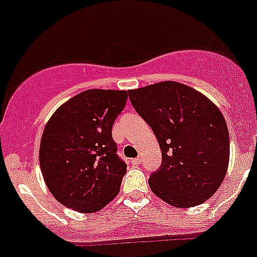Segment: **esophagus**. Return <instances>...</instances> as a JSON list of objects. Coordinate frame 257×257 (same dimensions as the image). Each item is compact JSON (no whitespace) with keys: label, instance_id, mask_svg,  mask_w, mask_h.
<instances>
[{"label":"esophagus","instance_id":"obj_1","mask_svg":"<svg viewBox=\"0 0 257 257\" xmlns=\"http://www.w3.org/2000/svg\"><path fill=\"white\" fill-rule=\"evenodd\" d=\"M131 164H133V165H136V167H138V165H140V164H141V159H140V158L133 159V160H131Z\"/></svg>","mask_w":257,"mask_h":257}]
</instances>
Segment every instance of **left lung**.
Returning <instances> with one entry per match:
<instances>
[{
  "instance_id": "8db88e82",
  "label": "left lung",
  "mask_w": 257,
  "mask_h": 257,
  "mask_svg": "<svg viewBox=\"0 0 257 257\" xmlns=\"http://www.w3.org/2000/svg\"><path fill=\"white\" fill-rule=\"evenodd\" d=\"M128 97L160 145L163 159L149 178L151 190L178 208L209 199L223 182L229 160L221 111L198 90L172 80L128 90Z\"/></svg>"
}]
</instances>
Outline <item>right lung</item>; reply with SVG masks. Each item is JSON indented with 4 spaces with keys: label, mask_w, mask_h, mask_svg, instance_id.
<instances>
[{
    "label": "right lung",
    "mask_w": 257,
    "mask_h": 257,
    "mask_svg": "<svg viewBox=\"0 0 257 257\" xmlns=\"http://www.w3.org/2000/svg\"><path fill=\"white\" fill-rule=\"evenodd\" d=\"M126 101V90L88 89L62 104L48 121L40 169L63 206L92 213L118 194L127 165L117 155L112 126Z\"/></svg>",
    "instance_id": "add662e5"
}]
</instances>
